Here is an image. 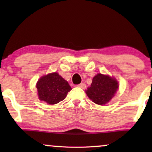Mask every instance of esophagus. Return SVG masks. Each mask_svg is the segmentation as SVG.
Wrapping results in <instances>:
<instances>
[{
	"instance_id": "esophagus-1",
	"label": "esophagus",
	"mask_w": 152,
	"mask_h": 152,
	"mask_svg": "<svg viewBox=\"0 0 152 152\" xmlns=\"http://www.w3.org/2000/svg\"><path fill=\"white\" fill-rule=\"evenodd\" d=\"M77 86L80 87V88H83V89H85V88H86V85L85 84H84V83H82V84H78Z\"/></svg>"
}]
</instances>
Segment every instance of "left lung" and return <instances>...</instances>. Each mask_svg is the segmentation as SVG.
I'll return each mask as SVG.
<instances>
[{
	"label": "left lung",
	"mask_w": 152,
	"mask_h": 152,
	"mask_svg": "<svg viewBox=\"0 0 152 152\" xmlns=\"http://www.w3.org/2000/svg\"><path fill=\"white\" fill-rule=\"evenodd\" d=\"M118 88V84L116 80L99 73L93 77L92 84L87 88L86 93L93 102L103 105L111 100Z\"/></svg>",
	"instance_id": "1"
}]
</instances>
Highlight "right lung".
<instances>
[{
	"label": "right lung",
	"instance_id": "obj_1",
	"mask_svg": "<svg viewBox=\"0 0 152 152\" xmlns=\"http://www.w3.org/2000/svg\"><path fill=\"white\" fill-rule=\"evenodd\" d=\"M39 99L49 104H55L65 98L71 87L57 72L41 77L37 84Z\"/></svg>",
	"mask_w": 152,
	"mask_h": 152
}]
</instances>
